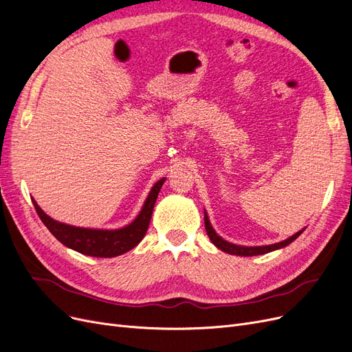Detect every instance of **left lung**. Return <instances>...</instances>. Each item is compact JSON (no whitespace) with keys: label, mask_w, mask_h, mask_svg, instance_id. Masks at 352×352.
Masks as SVG:
<instances>
[{"label":"left lung","mask_w":352,"mask_h":352,"mask_svg":"<svg viewBox=\"0 0 352 352\" xmlns=\"http://www.w3.org/2000/svg\"><path fill=\"white\" fill-rule=\"evenodd\" d=\"M204 223H206V230H207V235H208L210 241L214 243L219 250L225 251L228 254H232V255H242V257H251V255L267 254V252H272V251H276V250L285 248L286 245H289L291 242H294L304 232V229L300 230V232H296L295 235H292L291 238H287V239H285L282 242H278V243L263 245V247H243V245H235V243L228 242V241H225L223 238H220L217 233H216V230L212 229L206 211H204Z\"/></svg>","instance_id":"8db88e82"}]
</instances>
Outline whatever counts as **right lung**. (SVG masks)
<instances>
[{"instance_id":"right-lung-1","label":"right lung","mask_w":352,"mask_h":352,"mask_svg":"<svg viewBox=\"0 0 352 352\" xmlns=\"http://www.w3.org/2000/svg\"><path fill=\"white\" fill-rule=\"evenodd\" d=\"M166 179H160L153 186L148 194L142 210L136 219L122 229L105 230V229H88V228H76L66 223L57 221L47 216L42 208L36 204V201L32 198L35 210L38 212L42 223L48 228V230L54 235L63 245L67 248L78 251L83 255H91V257H102L110 258L122 255L127 251L135 248L138 243L142 241L145 233L150 226L154 204L157 201L160 189H162Z\"/></svg>"}]
</instances>
